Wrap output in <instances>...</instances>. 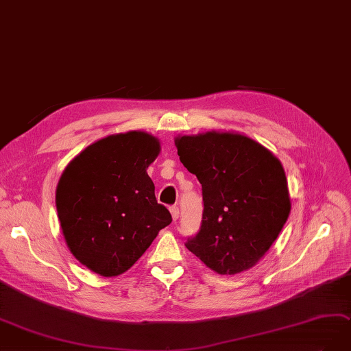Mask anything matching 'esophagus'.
<instances>
[{
  "label": "esophagus",
  "mask_w": 351,
  "mask_h": 351,
  "mask_svg": "<svg viewBox=\"0 0 351 351\" xmlns=\"http://www.w3.org/2000/svg\"><path fill=\"white\" fill-rule=\"evenodd\" d=\"M171 214H172L173 221H176V219L179 218V208H178V206H171Z\"/></svg>",
  "instance_id": "obj_1"
}]
</instances>
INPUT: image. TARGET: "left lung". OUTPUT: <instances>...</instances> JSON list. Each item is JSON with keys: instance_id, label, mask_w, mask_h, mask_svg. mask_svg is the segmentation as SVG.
<instances>
[{"instance_id": "1", "label": "left lung", "mask_w": 351, "mask_h": 351, "mask_svg": "<svg viewBox=\"0 0 351 351\" xmlns=\"http://www.w3.org/2000/svg\"><path fill=\"white\" fill-rule=\"evenodd\" d=\"M180 162L202 185L201 230L186 249L217 271L237 275L262 261L291 213L276 156L236 132L175 137Z\"/></svg>"}]
</instances>
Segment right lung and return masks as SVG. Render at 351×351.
Masks as SVG:
<instances>
[{"label":"right lung","mask_w":351,"mask_h":351,"mask_svg":"<svg viewBox=\"0 0 351 351\" xmlns=\"http://www.w3.org/2000/svg\"><path fill=\"white\" fill-rule=\"evenodd\" d=\"M159 153V138L146 132L110 134L75 156L60 175L56 210L64 241L99 276L124 274L172 223L147 175Z\"/></svg>","instance_id":"add662e5"}]
</instances>
